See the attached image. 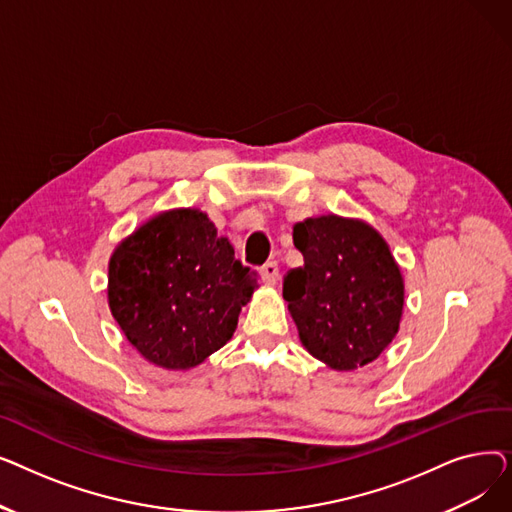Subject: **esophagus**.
<instances>
[{"mask_svg": "<svg viewBox=\"0 0 512 512\" xmlns=\"http://www.w3.org/2000/svg\"><path fill=\"white\" fill-rule=\"evenodd\" d=\"M261 280H263V284H267V286H274L276 282H278V278H280V267H278V263L276 261H270V263H265L263 267H261Z\"/></svg>", "mask_w": 512, "mask_h": 512, "instance_id": "obj_1", "label": "esophagus"}]
</instances>
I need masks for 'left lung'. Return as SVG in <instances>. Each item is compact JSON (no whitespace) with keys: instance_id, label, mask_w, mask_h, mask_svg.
<instances>
[{"instance_id":"8db88e82","label":"left lung","mask_w":512,"mask_h":512,"mask_svg":"<svg viewBox=\"0 0 512 512\" xmlns=\"http://www.w3.org/2000/svg\"><path fill=\"white\" fill-rule=\"evenodd\" d=\"M292 240L305 263L284 276L282 294L307 353L336 371L378 359L405 307L386 238L363 220L326 213L294 224Z\"/></svg>"}]
</instances>
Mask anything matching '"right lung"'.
Here are the masks:
<instances>
[{"mask_svg": "<svg viewBox=\"0 0 512 512\" xmlns=\"http://www.w3.org/2000/svg\"><path fill=\"white\" fill-rule=\"evenodd\" d=\"M257 274L197 207L159 211L120 240L107 265V305L153 365L186 371L232 338Z\"/></svg>", "mask_w": 512, "mask_h": 512, "instance_id": "right-lung-1", "label": "right lung"}]
</instances>
